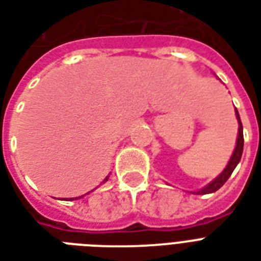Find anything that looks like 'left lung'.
I'll list each match as a JSON object with an SVG mask.
<instances>
[{"mask_svg":"<svg viewBox=\"0 0 261 261\" xmlns=\"http://www.w3.org/2000/svg\"><path fill=\"white\" fill-rule=\"evenodd\" d=\"M236 116H237V120H238V136H237V145H236V149H234L233 155H231V158H230L229 163H227V166L226 169L223 170L219 177L214 179L213 182L208 184L207 187L203 188L201 191L197 192V195H207V193H213V192H217L218 189L221 187H223V184L229 179V177L231 175V173L234 171L236 166L238 165V162L241 161V156H242V151H244V133H242V122H241V118H240V114H238L237 109H236Z\"/></svg>","mask_w":261,"mask_h":261,"instance_id":"obj_1","label":"left lung"}]
</instances>
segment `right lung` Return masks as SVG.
<instances>
[{
    "label": "right lung",
    "mask_w": 261,
    "mask_h": 261,
    "mask_svg": "<svg viewBox=\"0 0 261 261\" xmlns=\"http://www.w3.org/2000/svg\"><path fill=\"white\" fill-rule=\"evenodd\" d=\"M108 178H109V177H106V178H105V181H108Z\"/></svg>",
    "instance_id": "add662e5"
}]
</instances>
